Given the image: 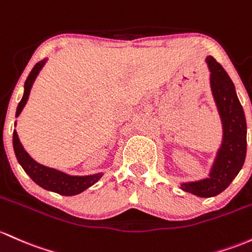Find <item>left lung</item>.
<instances>
[{
	"label": "left lung",
	"instance_id": "left-lung-1",
	"mask_svg": "<svg viewBox=\"0 0 252 252\" xmlns=\"http://www.w3.org/2000/svg\"><path fill=\"white\" fill-rule=\"evenodd\" d=\"M213 99L222 126V140L207 178L183 182L181 189L198 197L219 195L236 178L247 157V120L236 87L214 57H206Z\"/></svg>",
	"mask_w": 252,
	"mask_h": 252
}]
</instances>
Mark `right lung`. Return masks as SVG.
<instances>
[{
  "label": "right lung",
  "mask_w": 252,
  "mask_h": 252,
  "mask_svg": "<svg viewBox=\"0 0 252 252\" xmlns=\"http://www.w3.org/2000/svg\"><path fill=\"white\" fill-rule=\"evenodd\" d=\"M48 59L40 61L37 64L33 67V69L27 76L26 81H25L24 86V95L21 98L20 103H19L18 107H16L15 117H19L23 109L26 105L27 100H29L30 92L33 86V82L37 79L39 71L43 69L44 64L46 63ZM16 126V122H15ZM13 147L14 152H15V157L18 159L19 164L24 168L25 172L27 173L35 184H38L43 189L49 190V191L57 192L60 195L64 196H74L77 193H81L95 184L99 179L103 177L104 173L99 172L94 173V175H88V176H71L68 173L62 172V171L56 170V168L48 167L45 165H41L39 162L35 161L33 158L25 151L24 146L21 145L20 140H19L18 132L14 129L13 132Z\"/></svg>",
  "instance_id": "1"
}]
</instances>
